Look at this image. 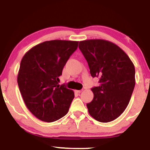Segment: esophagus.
I'll list each match as a JSON object with an SVG mask.
<instances>
[{
	"mask_svg": "<svg viewBox=\"0 0 150 150\" xmlns=\"http://www.w3.org/2000/svg\"><path fill=\"white\" fill-rule=\"evenodd\" d=\"M82 90H76L75 91V93H76L78 94H80V93H82Z\"/></svg>",
	"mask_w": 150,
	"mask_h": 150,
	"instance_id": "1",
	"label": "esophagus"
}]
</instances>
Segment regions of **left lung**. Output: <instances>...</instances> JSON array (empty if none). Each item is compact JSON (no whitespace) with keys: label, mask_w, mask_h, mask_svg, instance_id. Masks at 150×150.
Masks as SVG:
<instances>
[{"label":"left lung","mask_w":150,"mask_h":150,"mask_svg":"<svg viewBox=\"0 0 150 150\" xmlns=\"http://www.w3.org/2000/svg\"><path fill=\"white\" fill-rule=\"evenodd\" d=\"M92 77L100 85L91 88L94 98L87 103L89 114L102 123L115 120L127 107L135 84V67L119 46L104 40L80 41Z\"/></svg>","instance_id":"1"}]
</instances>
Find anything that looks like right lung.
<instances>
[{"mask_svg":"<svg viewBox=\"0 0 150 150\" xmlns=\"http://www.w3.org/2000/svg\"><path fill=\"white\" fill-rule=\"evenodd\" d=\"M78 44L74 41H44L23 57L18 86L27 107L41 121L51 123L68 113L74 93L58 84L59 77Z\"/></svg>","mask_w":150,"mask_h":150,"instance_id":"1","label":"right lung"}]
</instances>
